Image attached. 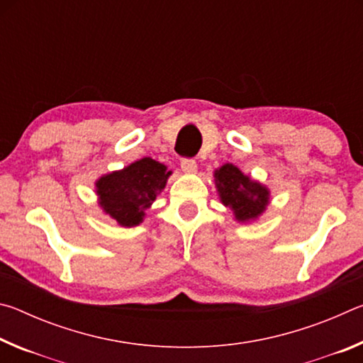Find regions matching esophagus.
I'll list each match as a JSON object with an SVG mask.
<instances>
[{"instance_id": "34e87169", "label": "esophagus", "mask_w": 363, "mask_h": 363, "mask_svg": "<svg viewBox=\"0 0 363 363\" xmlns=\"http://www.w3.org/2000/svg\"><path fill=\"white\" fill-rule=\"evenodd\" d=\"M181 169L186 174H195L196 173V162H195V160L184 158L181 162Z\"/></svg>"}]
</instances>
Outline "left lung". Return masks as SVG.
Segmentation results:
<instances>
[{"instance_id":"obj_1","label":"left lung","mask_w":363,"mask_h":363,"mask_svg":"<svg viewBox=\"0 0 363 363\" xmlns=\"http://www.w3.org/2000/svg\"><path fill=\"white\" fill-rule=\"evenodd\" d=\"M214 184L220 203L232 210L238 223L257 219L270 201V190L232 163H225L214 171Z\"/></svg>"}]
</instances>
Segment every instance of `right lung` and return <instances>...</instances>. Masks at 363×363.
<instances>
[{"label":"right lung","instance_id":"add662e5","mask_svg":"<svg viewBox=\"0 0 363 363\" xmlns=\"http://www.w3.org/2000/svg\"><path fill=\"white\" fill-rule=\"evenodd\" d=\"M169 176L171 171L163 163L150 157L140 158L123 169L101 176L96 181L97 201L118 225H139Z\"/></svg>","mask_w":363,"mask_h":363}]
</instances>
